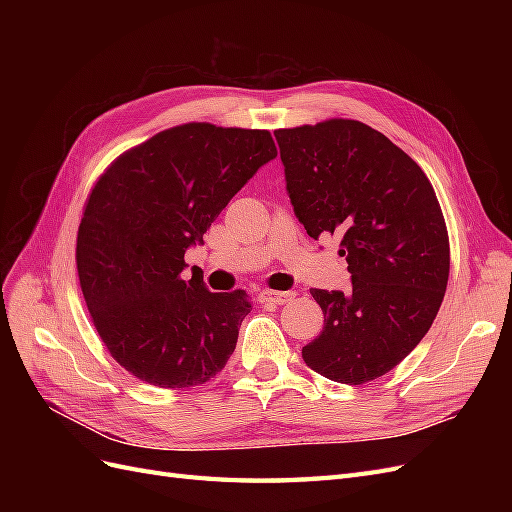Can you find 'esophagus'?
Listing matches in <instances>:
<instances>
[{"label": "esophagus", "mask_w": 512, "mask_h": 512, "mask_svg": "<svg viewBox=\"0 0 512 512\" xmlns=\"http://www.w3.org/2000/svg\"><path fill=\"white\" fill-rule=\"evenodd\" d=\"M297 297V292L294 290H286V292H275V290H262L258 294V301L260 303H273V305H286L290 301H294Z\"/></svg>", "instance_id": "1"}]
</instances>
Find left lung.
I'll list each match as a JSON object with an SVG mask.
<instances>
[{"instance_id": "8db88e82", "label": "left lung", "mask_w": 512, "mask_h": 512, "mask_svg": "<svg viewBox=\"0 0 512 512\" xmlns=\"http://www.w3.org/2000/svg\"><path fill=\"white\" fill-rule=\"evenodd\" d=\"M286 192L307 235H342L352 290H318L320 335L303 361L320 376L365 384L418 346L451 267L442 211L408 153L352 119L275 130Z\"/></svg>"}]
</instances>
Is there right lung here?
<instances>
[{
	"mask_svg": "<svg viewBox=\"0 0 512 512\" xmlns=\"http://www.w3.org/2000/svg\"><path fill=\"white\" fill-rule=\"evenodd\" d=\"M275 156L267 130L185 123L123 153L91 190L76 269L104 346L138 380L188 389L235 352L247 294L185 282L183 256Z\"/></svg>",
	"mask_w": 512,
	"mask_h": 512,
	"instance_id": "add662e5",
	"label": "right lung"
}]
</instances>
